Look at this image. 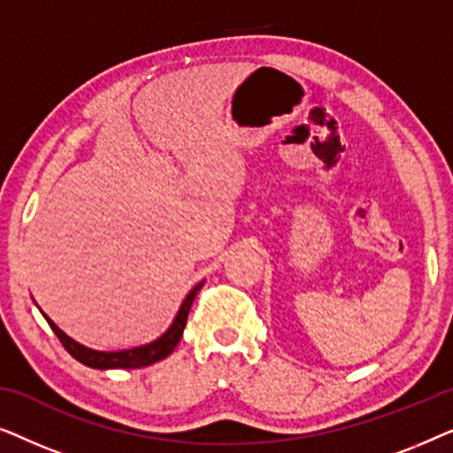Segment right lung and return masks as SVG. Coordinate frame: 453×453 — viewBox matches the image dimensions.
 <instances>
[{
	"mask_svg": "<svg viewBox=\"0 0 453 453\" xmlns=\"http://www.w3.org/2000/svg\"><path fill=\"white\" fill-rule=\"evenodd\" d=\"M203 287V282L196 284L194 288L189 290L185 301L181 303V309H179L175 319L169 330H166L163 336L154 340L150 344L144 346H135V349H127V350H117V352H104V350H92L88 346L76 342V340L67 336L64 330H59L58 326L49 319V315L42 313V318L47 319V324L51 326V330L55 332V336L59 338V342L64 344V349L70 352V355L80 361L86 367L92 369H140V367H148V365L163 361L175 350V346L179 344V340L183 336L185 324H188V315L191 309V303H194L196 295L200 293V288Z\"/></svg>",
	"mask_w": 453,
	"mask_h": 453,
	"instance_id": "right-lung-1",
	"label": "right lung"
}]
</instances>
